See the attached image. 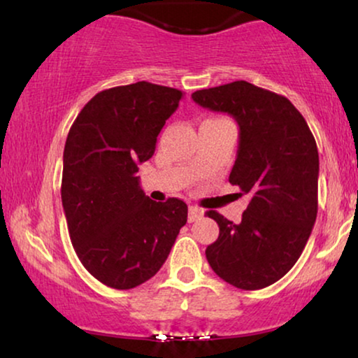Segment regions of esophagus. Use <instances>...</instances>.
<instances>
[{
  "instance_id": "1",
  "label": "esophagus",
  "mask_w": 358,
  "mask_h": 358,
  "mask_svg": "<svg viewBox=\"0 0 358 358\" xmlns=\"http://www.w3.org/2000/svg\"><path fill=\"white\" fill-rule=\"evenodd\" d=\"M202 217H203V208L197 207V205H190V207H189V215H187L189 222L190 223L197 222V220H200Z\"/></svg>"
}]
</instances>
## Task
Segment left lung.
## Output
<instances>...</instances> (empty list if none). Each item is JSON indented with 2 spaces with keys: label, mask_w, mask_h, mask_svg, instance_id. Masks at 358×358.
Here are the masks:
<instances>
[{
  "label": "left lung",
  "mask_w": 358,
  "mask_h": 358,
  "mask_svg": "<svg viewBox=\"0 0 358 358\" xmlns=\"http://www.w3.org/2000/svg\"><path fill=\"white\" fill-rule=\"evenodd\" d=\"M192 99L227 112L239 125V148L229 182L248 194L239 223L215 210L220 227L205 251L213 272L241 290H259L295 266L317 215L320 156L316 140L285 96L248 81L195 91Z\"/></svg>",
  "instance_id": "left-lung-1"
}]
</instances>
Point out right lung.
Here are the masks:
<instances>
[{
    "label": "right lung",
    "mask_w": 358,
    "mask_h": 358,
    "mask_svg": "<svg viewBox=\"0 0 358 358\" xmlns=\"http://www.w3.org/2000/svg\"><path fill=\"white\" fill-rule=\"evenodd\" d=\"M182 96L148 81L110 87L83 107L68 131L62 176L68 233L86 271L110 288L150 280L187 222L184 200L155 202L136 178Z\"/></svg>",
    "instance_id": "obj_1"
}]
</instances>
